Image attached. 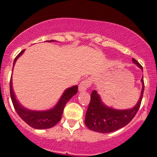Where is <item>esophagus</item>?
I'll return each mask as SVG.
<instances>
[{
  "mask_svg": "<svg viewBox=\"0 0 157 157\" xmlns=\"http://www.w3.org/2000/svg\"><path fill=\"white\" fill-rule=\"evenodd\" d=\"M91 80L90 79H86V80H83L80 83V86H79V91L80 92H85L87 89L90 87L91 85Z\"/></svg>",
  "mask_w": 157,
  "mask_h": 157,
  "instance_id": "1",
  "label": "esophagus"
}]
</instances>
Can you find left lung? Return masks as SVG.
<instances>
[{"instance_id": "8db88e82", "label": "left lung", "mask_w": 157, "mask_h": 157, "mask_svg": "<svg viewBox=\"0 0 157 157\" xmlns=\"http://www.w3.org/2000/svg\"><path fill=\"white\" fill-rule=\"evenodd\" d=\"M133 63L143 71L142 66L132 58ZM140 82L142 89L140 96L137 104L133 108L127 109H116L109 107L102 102L97 90H93L91 93V99L85 116V124L90 130L96 132L106 134L113 132L127 125L134 118L140 108L143 98L144 83L142 77Z\"/></svg>"}]
</instances>
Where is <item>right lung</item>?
<instances>
[{
	"label": "right lung",
	"mask_w": 157,
	"mask_h": 157,
	"mask_svg": "<svg viewBox=\"0 0 157 157\" xmlns=\"http://www.w3.org/2000/svg\"><path fill=\"white\" fill-rule=\"evenodd\" d=\"M46 42H55V40L46 41ZM24 52L25 50H23L16 57L13 61V67L17 59L23 55ZM10 91L13 105L14 109L19 116L32 128H36V129H47V128H50L55 126L61 120L65 105L74 95L77 94V86L75 85V86L66 89L55 106L52 107V109H48V110L42 111L31 110V109L25 108L19 102L18 99H17L15 93H14L13 88L12 76H11L10 82Z\"/></svg>",
	"instance_id": "obj_1"
}]
</instances>
